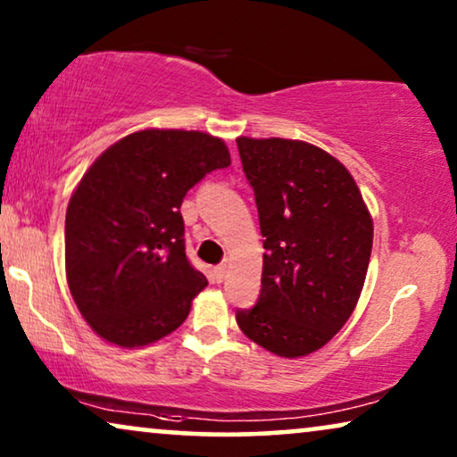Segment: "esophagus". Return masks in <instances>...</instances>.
<instances>
[{
	"label": "esophagus",
	"mask_w": 457,
	"mask_h": 457,
	"mask_svg": "<svg viewBox=\"0 0 457 457\" xmlns=\"http://www.w3.org/2000/svg\"><path fill=\"white\" fill-rule=\"evenodd\" d=\"M224 274H227V264H218L214 266V270H212V277H214L216 283H222Z\"/></svg>",
	"instance_id": "esophagus-1"
}]
</instances>
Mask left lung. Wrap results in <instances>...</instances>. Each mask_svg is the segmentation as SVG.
<instances>
[{"mask_svg":"<svg viewBox=\"0 0 457 457\" xmlns=\"http://www.w3.org/2000/svg\"><path fill=\"white\" fill-rule=\"evenodd\" d=\"M237 147L266 237L260 297L237 324L280 358L308 355L358 303L372 218L347 168L320 147L277 137H239Z\"/></svg>","mask_w":457,"mask_h":457,"instance_id":"8db88e82","label":"left lung"}]
</instances>
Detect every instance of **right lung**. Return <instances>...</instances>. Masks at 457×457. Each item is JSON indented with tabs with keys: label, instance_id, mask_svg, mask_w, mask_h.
Instances as JSON below:
<instances>
[{
	"label": "right lung",
	"instance_id": "1",
	"mask_svg": "<svg viewBox=\"0 0 457 457\" xmlns=\"http://www.w3.org/2000/svg\"><path fill=\"white\" fill-rule=\"evenodd\" d=\"M230 166L222 139L147 129L105 149L66 210L68 287L89 327L120 347L170 335L208 280L185 253L180 204Z\"/></svg>",
	"mask_w": 457,
	"mask_h": 457
}]
</instances>
